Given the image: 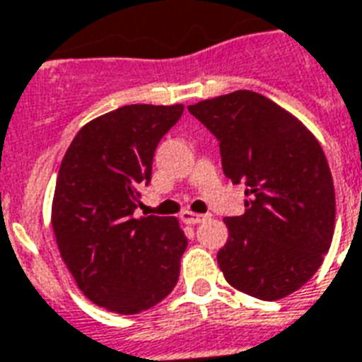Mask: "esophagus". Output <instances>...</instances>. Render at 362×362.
Returning <instances> with one entry per match:
<instances>
[{
  "mask_svg": "<svg viewBox=\"0 0 362 362\" xmlns=\"http://www.w3.org/2000/svg\"><path fill=\"white\" fill-rule=\"evenodd\" d=\"M182 222H186V224H201V222H205L209 214H195V212L189 211H182L180 214Z\"/></svg>",
  "mask_w": 362,
  "mask_h": 362,
  "instance_id": "obj_1",
  "label": "esophagus"
}]
</instances>
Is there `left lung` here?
Returning a JSON list of instances; mask_svg holds the SVG:
<instances>
[{
    "mask_svg": "<svg viewBox=\"0 0 362 362\" xmlns=\"http://www.w3.org/2000/svg\"><path fill=\"white\" fill-rule=\"evenodd\" d=\"M187 110L218 138L224 175L247 186L245 214L224 220L230 237L216 258L226 281L266 302L288 296L315 275L334 233V184L321 144L252 90Z\"/></svg>",
    "mask_w": 362,
    "mask_h": 362,
    "instance_id": "obj_1",
    "label": "left lung"
}]
</instances>
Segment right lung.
<instances>
[{"mask_svg": "<svg viewBox=\"0 0 362 362\" xmlns=\"http://www.w3.org/2000/svg\"><path fill=\"white\" fill-rule=\"evenodd\" d=\"M184 106L131 104L89 121L60 163L52 231L79 291L134 315L169 296L187 239L173 216L134 218L156 148Z\"/></svg>", "mask_w": 362, "mask_h": 362, "instance_id": "right-lung-1", "label": "right lung"}]
</instances>
